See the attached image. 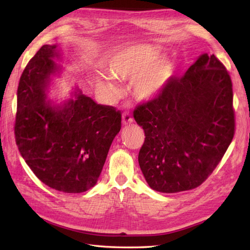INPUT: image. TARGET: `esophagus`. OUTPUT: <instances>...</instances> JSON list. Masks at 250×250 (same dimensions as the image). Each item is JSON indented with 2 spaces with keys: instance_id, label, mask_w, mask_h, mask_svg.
Here are the masks:
<instances>
[{
  "instance_id": "esophagus-1",
  "label": "esophagus",
  "mask_w": 250,
  "mask_h": 250,
  "mask_svg": "<svg viewBox=\"0 0 250 250\" xmlns=\"http://www.w3.org/2000/svg\"><path fill=\"white\" fill-rule=\"evenodd\" d=\"M122 122H123L124 125H128L134 122V119L131 118V115L128 113V112H125V113L122 115Z\"/></svg>"
}]
</instances>
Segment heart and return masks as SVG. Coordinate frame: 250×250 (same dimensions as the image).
Returning <instances> with one entry per match:
<instances>
[{"label": "heart", "mask_w": 250, "mask_h": 250, "mask_svg": "<svg viewBox=\"0 0 250 250\" xmlns=\"http://www.w3.org/2000/svg\"><path fill=\"white\" fill-rule=\"evenodd\" d=\"M160 58V50L149 45L126 47L114 54L109 60L112 76L120 80L134 79L132 89L137 99L150 101L155 99L165 89L171 76L174 65L168 59ZM101 93L108 97H116L120 87L110 78L97 80Z\"/></svg>", "instance_id": "1"}]
</instances>
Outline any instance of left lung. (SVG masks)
<instances>
[{
    "instance_id": "8db88e82",
    "label": "left lung",
    "mask_w": 250,
    "mask_h": 250,
    "mask_svg": "<svg viewBox=\"0 0 250 250\" xmlns=\"http://www.w3.org/2000/svg\"><path fill=\"white\" fill-rule=\"evenodd\" d=\"M145 130L138 162L151 189L177 193L201 186L235 131L232 81L215 55H201L155 99L134 111Z\"/></svg>"
}]
</instances>
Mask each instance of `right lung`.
<instances>
[{
    "mask_svg": "<svg viewBox=\"0 0 250 250\" xmlns=\"http://www.w3.org/2000/svg\"><path fill=\"white\" fill-rule=\"evenodd\" d=\"M57 45H43L20 76L15 139L20 154L39 179L52 189L82 193L103 170L122 114L96 104L75 87L63 104L47 97L52 76L60 68Z\"/></svg>",
    "mask_w": 250,
    "mask_h": 250,
    "instance_id": "add662e5",
    "label": "right lung"
}]
</instances>
